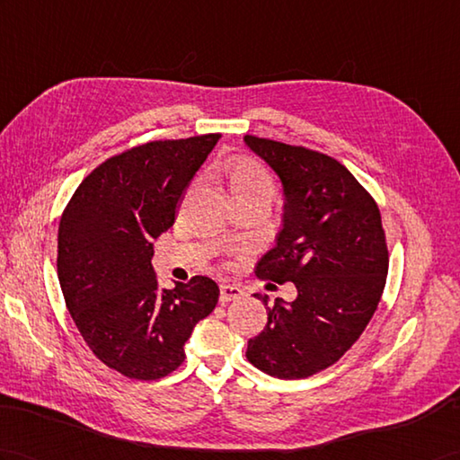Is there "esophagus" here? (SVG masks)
Returning a JSON list of instances; mask_svg holds the SVG:
<instances>
[{
	"label": "esophagus",
	"mask_w": 460,
	"mask_h": 460,
	"mask_svg": "<svg viewBox=\"0 0 460 460\" xmlns=\"http://www.w3.org/2000/svg\"><path fill=\"white\" fill-rule=\"evenodd\" d=\"M243 296V290L239 286H233V284H221L219 286V302L221 304H227L231 300H239Z\"/></svg>",
	"instance_id": "obj_1"
}]
</instances>
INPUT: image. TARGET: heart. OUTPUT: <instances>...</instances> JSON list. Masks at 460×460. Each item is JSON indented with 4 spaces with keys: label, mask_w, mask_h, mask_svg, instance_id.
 Instances as JSON below:
<instances>
[{
    "label": "heart",
    "mask_w": 460,
    "mask_h": 460,
    "mask_svg": "<svg viewBox=\"0 0 460 460\" xmlns=\"http://www.w3.org/2000/svg\"><path fill=\"white\" fill-rule=\"evenodd\" d=\"M229 190L233 198L254 194L270 198L274 191V180L261 163L251 158H239L229 168Z\"/></svg>",
    "instance_id": "1"
}]
</instances>
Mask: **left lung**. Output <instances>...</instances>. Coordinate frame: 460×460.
Returning a JSON list of instances; mask_svg holds the SVG:
<instances>
[{"label": "left lung", "instance_id": "8db88e82", "mask_svg": "<svg viewBox=\"0 0 460 460\" xmlns=\"http://www.w3.org/2000/svg\"><path fill=\"white\" fill-rule=\"evenodd\" d=\"M244 145L274 170L284 198L276 244L256 276L297 290L294 302L266 307L269 323L249 339L247 358L274 378H307L335 365L376 312L388 274L380 211L335 158L252 135Z\"/></svg>", "mask_w": 460, "mask_h": 460}]
</instances>
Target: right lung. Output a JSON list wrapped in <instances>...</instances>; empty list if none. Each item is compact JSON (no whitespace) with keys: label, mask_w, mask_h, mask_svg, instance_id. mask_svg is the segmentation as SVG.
I'll list each match as a JSON object with an SVG mask.
<instances>
[{"label":"right lung","mask_w":460,"mask_h":460,"mask_svg":"<svg viewBox=\"0 0 460 460\" xmlns=\"http://www.w3.org/2000/svg\"><path fill=\"white\" fill-rule=\"evenodd\" d=\"M219 135L155 141L111 156L84 178L58 226V282L80 335L103 365L156 380L184 360L219 288L194 276L158 286L153 241L174 226L176 208Z\"/></svg>","instance_id":"1"}]
</instances>
